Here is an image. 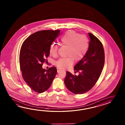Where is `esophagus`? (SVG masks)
<instances>
[{
	"label": "esophagus",
	"instance_id": "1",
	"mask_svg": "<svg viewBox=\"0 0 125 125\" xmlns=\"http://www.w3.org/2000/svg\"><path fill=\"white\" fill-rule=\"evenodd\" d=\"M60 71H61V70L60 69H59V68H57V72H58L59 73V72H60Z\"/></svg>",
	"mask_w": 125,
	"mask_h": 125
}]
</instances>
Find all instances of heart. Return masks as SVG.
Wrapping results in <instances>:
<instances>
[{
	"label": "heart",
	"mask_w": 125,
	"mask_h": 125,
	"mask_svg": "<svg viewBox=\"0 0 125 125\" xmlns=\"http://www.w3.org/2000/svg\"><path fill=\"white\" fill-rule=\"evenodd\" d=\"M60 44L68 47L66 58H62L55 62L56 66L60 69L68 68L73 63L74 60L80 61L83 58L88 51L89 42L88 38L83 35L80 36L79 33L74 31L67 32L61 38ZM59 46L53 43L50 47V53L53 55H56Z\"/></svg>",
	"instance_id": "obj_1"
}]
</instances>
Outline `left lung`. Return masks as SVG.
Here are the masks:
<instances>
[{
  "mask_svg": "<svg viewBox=\"0 0 125 125\" xmlns=\"http://www.w3.org/2000/svg\"><path fill=\"white\" fill-rule=\"evenodd\" d=\"M88 49L84 56L74 66L78 75L66 72L64 83L75 94L85 93L92 89L101 74L104 63V52L101 42L91 33Z\"/></svg>",
  "mask_w": 125,
  "mask_h": 125,
  "instance_id": "8db88e82",
  "label": "left lung"
}]
</instances>
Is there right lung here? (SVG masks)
Masks as SVG:
<instances>
[{"mask_svg":"<svg viewBox=\"0 0 125 125\" xmlns=\"http://www.w3.org/2000/svg\"><path fill=\"white\" fill-rule=\"evenodd\" d=\"M60 34V30H42L31 35L21 46L19 62L24 81L37 93L47 90L57 74L55 67L42 68L43 63L48 62L50 47Z\"/></svg>","mask_w":125,"mask_h":125,"instance_id":"add662e5","label":"right lung"}]
</instances>
